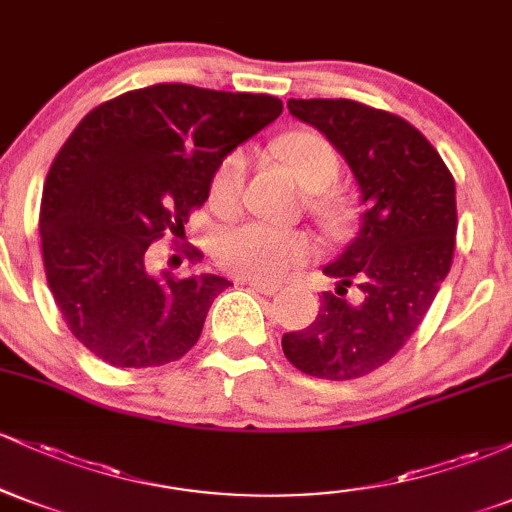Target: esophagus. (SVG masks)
<instances>
[{"mask_svg":"<svg viewBox=\"0 0 512 512\" xmlns=\"http://www.w3.org/2000/svg\"><path fill=\"white\" fill-rule=\"evenodd\" d=\"M252 291L262 293V296H276L281 291L279 284H264V281H245Z\"/></svg>","mask_w":512,"mask_h":512,"instance_id":"34e87169","label":"esophagus"}]
</instances>
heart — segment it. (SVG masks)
Wrapping results in <instances>:
<instances>
[{
	"instance_id": "obj_1",
	"label": "heart",
	"mask_w": 512,
	"mask_h": 512,
	"mask_svg": "<svg viewBox=\"0 0 512 512\" xmlns=\"http://www.w3.org/2000/svg\"><path fill=\"white\" fill-rule=\"evenodd\" d=\"M276 154L289 163L305 190L320 192L339 175V156L327 139L317 134H289L276 144ZM248 154L243 149L228 151L214 168L209 197L214 207L233 209L243 197ZM317 255L313 236L264 221H248L221 228L214 238V260L223 272L248 281L286 279Z\"/></svg>"
}]
</instances>
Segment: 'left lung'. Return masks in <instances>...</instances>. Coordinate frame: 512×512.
<instances>
[{"mask_svg": "<svg viewBox=\"0 0 512 512\" xmlns=\"http://www.w3.org/2000/svg\"><path fill=\"white\" fill-rule=\"evenodd\" d=\"M286 105L346 158L363 216L354 243L325 267L337 291L322 293L313 325L286 332L281 349L305 375L356 380L407 344L450 272L455 180L431 142L399 115L346 98Z\"/></svg>", "mask_w": 512, "mask_h": 512, "instance_id": "8db88e82", "label": "left lung"}]
</instances>
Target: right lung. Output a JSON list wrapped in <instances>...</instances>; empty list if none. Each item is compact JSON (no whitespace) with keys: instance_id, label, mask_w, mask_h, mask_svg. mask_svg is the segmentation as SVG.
Wrapping results in <instances>:
<instances>
[{"instance_id":"add662e5","label":"right lung","mask_w":512,"mask_h":512,"mask_svg":"<svg viewBox=\"0 0 512 512\" xmlns=\"http://www.w3.org/2000/svg\"><path fill=\"white\" fill-rule=\"evenodd\" d=\"M284 110L267 93L154 84L93 108L57 151L40 202L48 286L69 332L115 368H156L197 344L231 281L146 272V250L185 236L214 168ZM197 264L195 245H175Z\"/></svg>"}]
</instances>
